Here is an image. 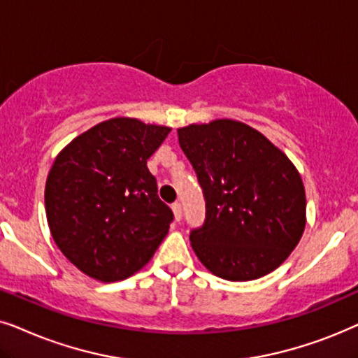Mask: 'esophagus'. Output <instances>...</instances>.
Masks as SVG:
<instances>
[{
	"label": "esophagus",
	"mask_w": 358,
	"mask_h": 358,
	"mask_svg": "<svg viewBox=\"0 0 358 358\" xmlns=\"http://www.w3.org/2000/svg\"><path fill=\"white\" fill-rule=\"evenodd\" d=\"M171 209H173V214H175L176 221H180V219H182V214H183V211H182V204H180V203H173V204H171Z\"/></svg>",
	"instance_id": "1"
}]
</instances>
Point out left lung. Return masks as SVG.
I'll return each instance as SVG.
<instances>
[{
  "instance_id": "1",
  "label": "left lung",
  "mask_w": 358,
  "mask_h": 358,
  "mask_svg": "<svg viewBox=\"0 0 358 358\" xmlns=\"http://www.w3.org/2000/svg\"><path fill=\"white\" fill-rule=\"evenodd\" d=\"M196 171L206 219L189 234L206 268L229 282L257 280L280 266L301 239L306 194L296 166L244 122L216 119L178 129Z\"/></svg>"
}]
</instances>
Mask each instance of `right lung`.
<instances>
[{"mask_svg":"<svg viewBox=\"0 0 358 358\" xmlns=\"http://www.w3.org/2000/svg\"><path fill=\"white\" fill-rule=\"evenodd\" d=\"M171 129L113 117L75 137L45 183L52 237L66 259L99 282H119L152 259L173 213L157 194L147 160Z\"/></svg>","mask_w":358,"mask_h":358,"instance_id":"1","label":"right lung"}]
</instances>
